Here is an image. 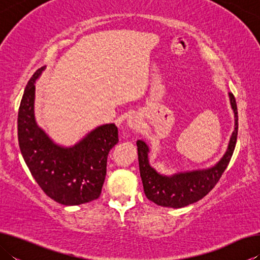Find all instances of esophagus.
Listing matches in <instances>:
<instances>
[{
  "label": "esophagus",
  "mask_w": 260,
  "mask_h": 260,
  "mask_svg": "<svg viewBox=\"0 0 260 260\" xmlns=\"http://www.w3.org/2000/svg\"><path fill=\"white\" fill-rule=\"evenodd\" d=\"M141 124H142V119H141V116H139L138 113H131L127 117V125H128L129 128L138 129Z\"/></svg>",
  "instance_id": "obj_1"
}]
</instances>
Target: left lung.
I'll list each match as a JSON object with an SVG mask.
<instances>
[{
  "label": "left lung",
  "mask_w": 260,
  "mask_h": 260,
  "mask_svg": "<svg viewBox=\"0 0 260 260\" xmlns=\"http://www.w3.org/2000/svg\"><path fill=\"white\" fill-rule=\"evenodd\" d=\"M228 96L234 113V131L231 135L226 152L213 166L208 169L183 171L171 175L159 173L149 161L150 148L147 142L143 140H138L136 146H138L140 175L148 200L165 208L179 209L202 200L206 193L212 190L222 173L225 172L227 165L230 164L237 139L239 118H237L236 101L232 93H228Z\"/></svg>",
  "instance_id": "8db88e82"
}]
</instances>
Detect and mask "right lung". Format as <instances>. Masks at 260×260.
Segmentation results:
<instances>
[{
  "label": "right lung",
  "instance_id": "obj_1",
  "mask_svg": "<svg viewBox=\"0 0 260 260\" xmlns=\"http://www.w3.org/2000/svg\"><path fill=\"white\" fill-rule=\"evenodd\" d=\"M45 68L29 79L18 112L19 148L35 181L48 196L63 205H80L99 199L107 175L109 151L118 143L114 124L95 127L71 147L56 143L34 113L35 82Z\"/></svg>",
  "mask_w": 260,
  "mask_h": 260
}]
</instances>
